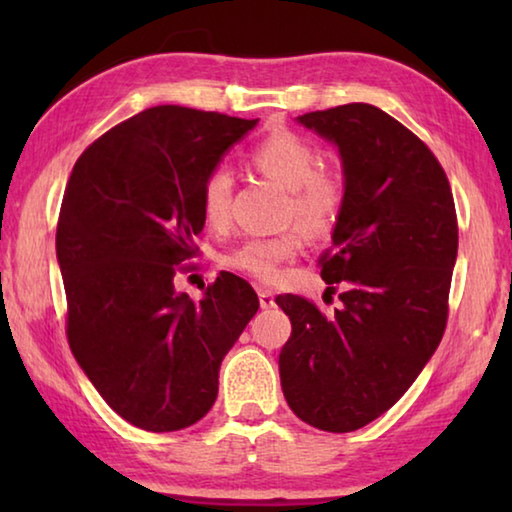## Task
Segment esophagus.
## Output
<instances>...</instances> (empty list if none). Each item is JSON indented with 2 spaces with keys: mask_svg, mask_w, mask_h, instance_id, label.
Listing matches in <instances>:
<instances>
[{
  "mask_svg": "<svg viewBox=\"0 0 512 512\" xmlns=\"http://www.w3.org/2000/svg\"><path fill=\"white\" fill-rule=\"evenodd\" d=\"M257 296H259V305H262V309L275 307V293L271 289H257Z\"/></svg>",
  "mask_w": 512,
  "mask_h": 512,
  "instance_id": "1",
  "label": "esophagus"
}]
</instances>
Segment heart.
I'll use <instances>...</instances> for the list:
<instances>
[{
	"mask_svg": "<svg viewBox=\"0 0 512 512\" xmlns=\"http://www.w3.org/2000/svg\"><path fill=\"white\" fill-rule=\"evenodd\" d=\"M253 169L289 189L287 216L296 219L311 237H325L334 228L345 203V176L334 167H318V151L300 135L282 131L264 137L248 153ZM235 178L228 167H214L203 178L201 214L212 228L230 221V203ZM305 246L298 228L277 235H255L223 255V264L259 282L271 284L282 275V266Z\"/></svg>",
	"mask_w": 512,
	"mask_h": 512,
	"instance_id": "b5f03b06",
	"label": "heart"
}]
</instances>
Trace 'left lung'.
Instances as JSON below:
<instances>
[{
    "label": "left lung",
    "mask_w": 512,
    "mask_h": 512,
    "mask_svg": "<svg viewBox=\"0 0 512 512\" xmlns=\"http://www.w3.org/2000/svg\"><path fill=\"white\" fill-rule=\"evenodd\" d=\"M300 124L339 144L345 203L318 259L341 309L282 293L291 320L282 391L311 427L348 433L379 418L443 339L458 250L452 187L418 135L370 103L307 112Z\"/></svg>",
    "instance_id": "obj_1"
}]
</instances>
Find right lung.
<instances>
[{"mask_svg": "<svg viewBox=\"0 0 512 512\" xmlns=\"http://www.w3.org/2000/svg\"><path fill=\"white\" fill-rule=\"evenodd\" d=\"M255 124L146 108L94 140L69 176L56 230L67 343L110 409L144 431L192 427L212 409L221 361L259 309L228 271L201 300L173 287L198 255L203 178Z\"/></svg>", "mask_w": 512, "mask_h": 512, "instance_id": "right-lung-1", "label": "right lung"}]
</instances>
